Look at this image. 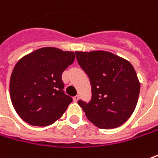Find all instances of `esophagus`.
I'll list each match as a JSON object with an SVG mask.
<instances>
[{
	"mask_svg": "<svg viewBox=\"0 0 158 158\" xmlns=\"http://www.w3.org/2000/svg\"><path fill=\"white\" fill-rule=\"evenodd\" d=\"M79 99V95H77V96H75V97H73V100L75 101V102H78Z\"/></svg>",
	"mask_w": 158,
	"mask_h": 158,
	"instance_id": "1",
	"label": "esophagus"
}]
</instances>
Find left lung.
Listing matches in <instances>:
<instances>
[{"mask_svg": "<svg viewBox=\"0 0 158 158\" xmlns=\"http://www.w3.org/2000/svg\"><path fill=\"white\" fill-rule=\"evenodd\" d=\"M76 56L92 86L90 102L79 100L78 104L96 127H120L131 117L138 100L140 82L134 67L106 50L76 51Z\"/></svg>", "mask_w": 158, "mask_h": 158, "instance_id": "obj_1", "label": "left lung"}]
</instances>
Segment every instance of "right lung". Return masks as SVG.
I'll use <instances>...</instances> for the list:
<instances>
[{"label": "right lung", "instance_id": "obj_1", "mask_svg": "<svg viewBox=\"0 0 158 158\" xmlns=\"http://www.w3.org/2000/svg\"><path fill=\"white\" fill-rule=\"evenodd\" d=\"M74 60L73 51L44 47L18 60L10 79V96L22 120L46 127L61 118L72 102L62 90L61 75Z\"/></svg>", "mask_w": 158, "mask_h": 158}]
</instances>
